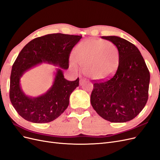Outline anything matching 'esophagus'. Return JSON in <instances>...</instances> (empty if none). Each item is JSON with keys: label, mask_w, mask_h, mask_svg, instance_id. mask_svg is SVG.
Listing matches in <instances>:
<instances>
[{"label": "esophagus", "mask_w": 160, "mask_h": 160, "mask_svg": "<svg viewBox=\"0 0 160 160\" xmlns=\"http://www.w3.org/2000/svg\"><path fill=\"white\" fill-rule=\"evenodd\" d=\"M83 83H84V81L83 80V79H81L80 80V81H79V84H80V85H82L83 84Z\"/></svg>", "instance_id": "1"}]
</instances>
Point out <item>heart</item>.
<instances>
[{"mask_svg":"<svg viewBox=\"0 0 160 160\" xmlns=\"http://www.w3.org/2000/svg\"><path fill=\"white\" fill-rule=\"evenodd\" d=\"M85 67L87 75L94 80H105L115 74L119 65V52L113 42L102 39H88L75 48L70 65L78 70Z\"/></svg>","mask_w":160,"mask_h":160,"instance_id":"obj_1","label":"heart"}]
</instances>
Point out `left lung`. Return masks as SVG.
<instances>
[{
  "label": "left lung",
  "instance_id": "8db88e82",
  "mask_svg": "<svg viewBox=\"0 0 160 160\" xmlns=\"http://www.w3.org/2000/svg\"><path fill=\"white\" fill-rule=\"evenodd\" d=\"M101 38L117 46L119 65L111 79L94 83L91 103L104 119L126 122L136 117L147 103L149 71L139 49L132 42L116 36Z\"/></svg>",
  "mask_w": 160,
  "mask_h": 160
}]
</instances>
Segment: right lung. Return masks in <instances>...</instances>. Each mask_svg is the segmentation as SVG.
I'll return each instance as SVG.
<instances>
[{
    "label": "right lung",
    "instance_id": "right-lung-1",
    "mask_svg": "<svg viewBox=\"0 0 160 160\" xmlns=\"http://www.w3.org/2000/svg\"><path fill=\"white\" fill-rule=\"evenodd\" d=\"M81 38V35L49 34L34 38L23 47L12 65L9 93L12 106L22 118L32 123H49L68 107L70 95L79 86V79L67 81L62 69L69 68L71 50ZM41 62L60 68L57 70L52 88L45 94L37 98L28 97L20 88V79L24 72Z\"/></svg>",
    "mask_w": 160,
    "mask_h": 160
}]
</instances>
